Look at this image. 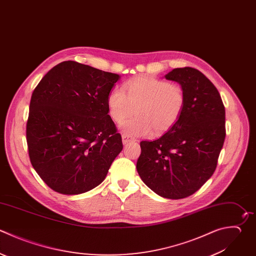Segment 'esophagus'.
Instances as JSON below:
<instances>
[{
	"mask_svg": "<svg viewBox=\"0 0 256 256\" xmlns=\"http://www.w3.org/2000/svg\"><path fill=\"white\" fill-rule=\"evenodd\" d=\"M133 141H136V139L134 137H132L131 135H129L127 133H123L122 134V142H123L124 145L129 143V142H133Z\"/></svg>",
	"mask_w": 256,
	"mask_h": 256,
	"instance_id": "obj_1",
	"label": "esophagus"
}]
</instances>
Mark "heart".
<instances>
[{"mask_svg": "<svg viewBox=\"0 0 256 256\" xmlns=\"http://www.w3.org/2000/svg\"><path fill=\"white\" fill-rule=\"evenodd\" d=\"M113 88L107 97V106L112 119L120 123L130 135H147L166 132L179 120L186 103L183 87L155 77H138ZM136 109L134 110V108Z\"/></svg>", "mask_w": 256, "mask_h": 256, "instance_id": "obj_1", "label": "heart"}]
</instances>
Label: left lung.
<instances>
[{
	"label": "left lung",
	"instance_id": "1",
	"mask_svg": "<svg viewBox=\"0 0 256 256\" xmlns=\"http://www.w3.org/2000/svg\"><path fill=\"white\" fill-rule=\"evenodd\" d=\"M165 78L178 82L186 103L177 123L154 141H141L137 171L156 194L181 199L214 173L222 149L225 108L212 82L197 69L176 68Z\"/></svg>",
	"mask_w": 256,
	"mask_h": 256
}]
</instances>
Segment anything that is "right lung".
I'll use <instances>...</instances> for the list:
<instances>
[{
    "label": "right lung",
    "mask_w": 256,
    "mask_h": 256,
    "mask_svg": "<svg viewBox=\"0 0 256 256\" xmlns=\"http://www.w3.org/2000/svg\"><path fill=\"white\" fill-rule=\"evenodd\" d=\"M118 74L74 61L53 67L33 91L26 137L32 166L54 191L98 186L122 151L107 97Z\"/></svg>",
    "instance_id": "obj_1"
}]
</instances>
